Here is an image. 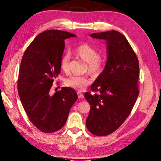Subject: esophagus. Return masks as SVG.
Masks as SVG:
<instances>
[{"label": "esophagus", "mask_w": 161, "mask_h": 161, "mask_svg": "<svg viewBox=\"0 0 161 161\" xmlns=\"http://www.w3.org/2000/svg\"><path fill=\"white\" fill-rule=\"evenodd\" d=\"M77 95H78V97L80 98H84V95H83V93H81V92H80V91H78L77 92Z\"/></svg>", "instance_id": "1"}]
</instances>
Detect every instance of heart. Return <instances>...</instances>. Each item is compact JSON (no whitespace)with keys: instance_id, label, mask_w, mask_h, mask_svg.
<instances>
[{"instance_id":"heart-1","label":"heart","mask_w":161,"mask_h":161,"mask_svg":"<svg viewBox=\"0 0 161 161\" xmlns=\"http://www.w3.org/2000/svg\"><path fill=\"white\" fill-rule=\"evenodd\" d=\"M74 52L78 57L86 63L87 69L92 75H98L102 71L104 66V60L92 46L85 43H81L75 48ZM69 54L63 55L60 60V68L65 73L69 70ZM91 82L92 80L87 76H70L65 80V84L67 86L79 90H83Z\"/></svg>"}]
</instances>
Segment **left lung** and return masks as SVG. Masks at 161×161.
Instances as JSON below:
<instances>
[{
  "label": "left lung",
  "instance_id": "obj_1",
  "mask_svg": "<svg viewBox=\"0 0 161 161\" xmlns=\"http://www.w3.org/2000/svg\"><path fill=\"white\" fill-rule=\"evenodd\" d=\"M90 36L106 41L108 58L103 71L91 86L93 93H84L91 106L86 125L94 135L106 136L121 126L138 97L139 60L126 38L119 31Z\"/></svg>",
  "mask_w": 161,
  "mask_h": 161
}]
</instances>
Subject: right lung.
<instances>
[{
  "instance_id": "1",
  "label": "right lung",
  "mask_w": 161,
  "mask_h": 161,
  "mask_svg": "<svg viewBox=\"0 0 161 161\" xmlns=\"http://www.w3.org/2000/svg\"><path fill=\"white\" fill-rule=\"evenodd\" d=\"M76 35L56 30L42 32L33 40L23 55L17 81L22 106L30 120L45 133L60 130L65 124L77 94L70 87L51 96L55 79L60 73L65 39Z\"/></svg>"
}]
</instances>
